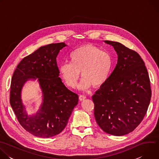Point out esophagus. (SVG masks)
Returning a JSON list of instances; mask_svg holds the SVG:
<instances>
[{"label":"esophagus","mask_w":159,"mask_h":159,"mask_svg":"<svg viewBox=\"0 0 159 159\" xmlns=\"http://www.w3.org/2000/svg\"><path fill=\"white\" fill-rule=\"evenodd\" d=\"M85 98H86V97L85 96H84V95H80L79 98L80 101H84Z\"/></svg>","instance_id":"34e87169"}]
</instances>
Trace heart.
<instances>
[{
  "instance_id": "b5f03b06",
  "label": "heart",
  "mask_w": 159,
  "mask_h": 159,
  "mask_svg": "<svg viewBox=\"0 0 159 159\" xmlns=\"http://www.w3.org/2000/svg\"><path fill=\"white\" fill-rule=\"evenodd\" d=\"M70 63H63L59 66V73L71 88L76 86L80 76L83 77L79 85L81 90L100 87L109 79L114 62L111 55L98 47L88 44L74 50L70 54Z\"/></svg>"
}]
</instances>
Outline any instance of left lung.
<instances>
[{
    "mask_svg": "<svg viewBox=\"0 0 159 159\" xmlns=\"http://www.w3.org/2000/svg\"><path fill=\"white\" fill-rule=\"evenodd\" d=\"M104 43L114 47L118 61L93 96L94 117L104 132L122 136L133 131L146 114L152 96L149 75L139 53L118 42Z\"/></svg>",
    "mask_w": 159,
    "mask_h": 159,
    "instance_id": "obj_1",
    "label": "left lung"
}]
</instances>
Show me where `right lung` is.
<instances>
[{
    "label": "right lung",
    "instance_id": "right-lung-1",
    "mask_svg": "<svg viewBox=\"0 0 159 159\" xmlns=\"http://www.w3.org/2000/svg\"><path fill=\"white\" fill-rule=\"evenodd\" d=\"M66 46L58 43L41 47L20 61L12 77L11 106L20 125L38 137L50 138L61 133L78 104V95L68 89L59 77L57 57ZM36 80L43 101L40 109L29 116L21 101V89L27 81Z\"/></svg>",
    "mask_w": 159,
    "mask_h": 159
}]
</instances>
